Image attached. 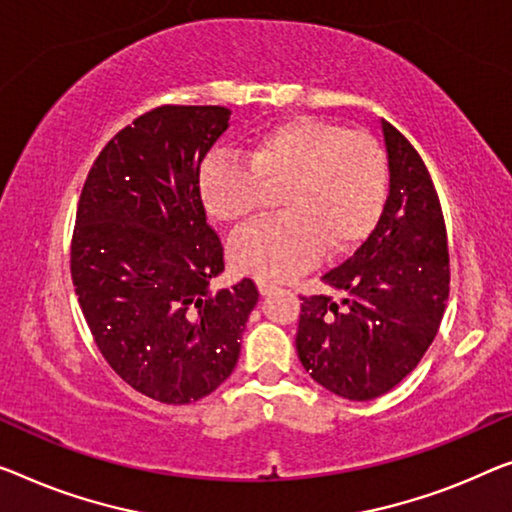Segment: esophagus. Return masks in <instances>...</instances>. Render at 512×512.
Segmentation results:
<instances>
[{
  "label": "esophagus",
  "mask_w": 512,
  "mask_h": 512,
  "mask_svg": "<svg viewBox=\"0 0 512 512\" xmlns=\"http://www.w3.org/2000/svg\"><path fill=\"white\" fill-rule=\"evenodd\" d=\"M257 289H259V294L266 296V294H271L273 289H276V285H273V282H269V280H257Z\"/></svg>",
  "instance_id": "34e87169"
}]
</instances>
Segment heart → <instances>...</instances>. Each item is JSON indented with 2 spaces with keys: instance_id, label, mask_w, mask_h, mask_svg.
I'll list each match as a JSON object with an SVG mask.
<instances>
[{
  "instance_id": "b5f03b06",
  "label": "heart",
  "mask_w": 512,
  "mask_h": 512,
  "mask_svg": "<svg viewBox=\"0 0 512 512\" xmlns=\"http://www.w3.org/2000/svg\"><path fill=\"white\" fill-rule=\"evenodd\" d=\"M246 160L209 156L197 172V195L209 218L246 223L278 190L280 218L250 225L230 243L239 273L280 280L319 257H338L375 232L388 195L386 156L375 137L317 117H292L259 133Z\"/></svg>"
}]
</instances>
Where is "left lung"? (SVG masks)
Wrapping results in <instances>:
<instances>
[{
    "label": "left lung",
    "instance_id": "obj_1",
    "mask_svg": "<svg viewBox=\"0 0 512 512\" xmlns=\"http://www.w3.org/2000/svg\"><path fill=\"white\" fill-rule=\"evenodd\" d=\"M388 197L375 232L322 282L338 294L301 303L296 352L310 377L345 400L391 391L416 368L448 301L439 197L407 137L381 119Z\"/></svg>",
    "mask_w": 512,
    "mask_h": 512
}]
</instances>
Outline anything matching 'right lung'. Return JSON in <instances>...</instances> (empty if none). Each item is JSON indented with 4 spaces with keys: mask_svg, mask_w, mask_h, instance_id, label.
I'll use <instances>...</instances> for the list:
<instances>
[{
    "mask_svg": "<svg viewBox=\"0 0 512 512\" xmlns=\"http://www.w3.org/2000/svg\"><path fill=\"white\" fill-rule=\"evenodd\" d=\"M218 105H165L98 154L82 188L71 276L110 368L151 400L188 404L232 375L259 299L253 280L211 289L225 269L197 172L230 126Z\"/></svg>",
    "mask_w": 512,
    "mask_h": 512,
    "instance_id": "obj_1",
    "label": "right lung"
}]
</instances>
